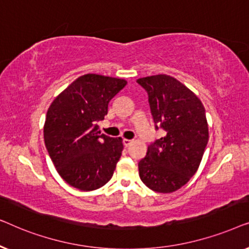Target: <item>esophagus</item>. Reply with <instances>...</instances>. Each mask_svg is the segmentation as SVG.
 I'll list each match as a JSON object with an SVG mask.
<instances>
[{"instance_id": "1", "label": "esophagus", "mask_w": 249, "mask_h": 249, "mask_svg": "<svg viewBox=\"0 0 249 249\" xmlns=\"http://www.w3.org/2000/svg\"><path fill=\"white\" fill-rule=\"evenodd\" d=\"M132 142H134V141H131V139L124 138V145L125 146V147H128V146H130V145L132 144Z\"/></svg>"}]
</instances>
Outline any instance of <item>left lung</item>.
I'll use <instances>...</instances> for the list:
<instances>
[{"label": "left lung", "instance_id": "obj_1", "mask_svg": "<svg viewBox=\"0 0 249 249\" xmlns=\"http://www.w3.org/2000/svg\"><path fill=\"white\" fill-rule=\"evenodd\" d=\"M137 83L148 94L155 128L165 131L139 161V177L156 193H173L189 181L202 161L209 142L205 108L189 88L168 74Z\"/></svg>", "mask_w": 249, "mask_h": 249}]
</instances>
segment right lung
<instances>
[{
	"instance_id": "add662e5",
	"label": "right lung",
	"mask_w": 249,
	"mask_h": 249,
	"mask_svg": "<svg viewBox=\"0 0 249 249\" xmlns=\"http://www.w3.org/2000/svg\"><path fill=\"white\" fill-rule=\"evenodd\" d=\"M125 85L119 78L84 74L57 95L47 110L46 149L57 173L74 188L98 189L113 176L124 149L122 139L102 134L97 122Z\"/></svg>"
}]
</instances>
